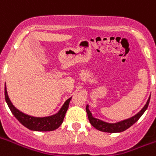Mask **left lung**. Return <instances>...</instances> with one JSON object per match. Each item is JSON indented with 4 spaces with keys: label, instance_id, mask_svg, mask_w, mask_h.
<instances>
[{
    "label": "left lung",
    "instance_id": "obj_1",
    "mask_svg": "<svg viewBox=\"0 0 156 156\" xmlns=\"http://www.w3.org/2000/svg\"><path fill=\"white\" fill-rule=\"evenodd\" d=\"M150 99H151V96L148 98L145 105L142 108L140 111L138 112L136 115L129 118V119H124V120L116 122V123H108V122L101 120L99 119L94 118L92 115L91 111L89 110L88 105H87V106H86V112L88 114V120L90 122V124L95 129H97L98 130L102 131V132H107V133H119V132H123V131L126 130L127 129L132 126L142 116L144 111L147 109L148 105H149V103H150Z\"/></svg>",
    "mask_w": 156,
    "mask_h": 156
}]
</instances>
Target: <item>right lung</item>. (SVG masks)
<instances>
[{
  "label": "right lung",
  "mask_w": 156,
  "mask_h": 156,
  "mask_svg": "<svg viewBox=\"0 0 156 156\" xmlns=\"http://www.w3.org/2000/svg\"><path fill=\"white\" fill-rule=\"evenodd\" d=\"M5 102L13 115L26 128L33 131H52L57 129L62 123L72 97L65 101L63 105L62 106V108L59 109L58 113H56L55 115H50V116H46V117H34L32 115L24 114L23 112L17 109L14 105H12V101L9 98L5 84Z\"/></svg>",
  "instance_id": "right-lung-1"
}]
</instances>
